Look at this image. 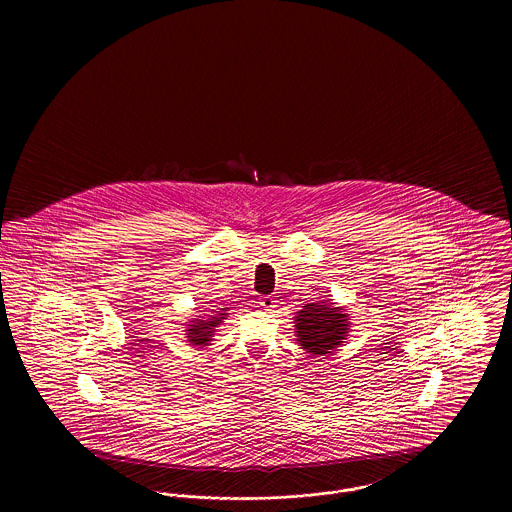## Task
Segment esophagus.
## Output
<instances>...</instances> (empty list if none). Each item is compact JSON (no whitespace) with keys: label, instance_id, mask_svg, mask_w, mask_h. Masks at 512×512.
<instances>
[{"label":"esophagus","instance_id":"esophagus-1","mask_svg":"<svg viewBox=\"0 0 512 512\" xmlns=\"http://www.w3.org/2000/svg\"><path fill=\"white\" fill-rule=\"evenodd\" d=\"M259 305H261V307H263L265 311H270V309H274V307H276V301H274V297H270V295H265V297H261Z\"/></svg>","mask_w":512,"mask_h":512}]
</instances>
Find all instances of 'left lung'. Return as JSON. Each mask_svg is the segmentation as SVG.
<instances>
[{"label": "left lung", "instance_id": "1", "mask_svg": "<svg viewBox=\"0 0 512 512\" xmlns=\"http://www.w3.org/2000/svg\"><path fill=\"white\" fill-rule=\"evenodd\" d=\"M295 330L301 347L313 355H326L341 345L349 330L347 315L334 303H309L295 317Z\"/></svg>", "mask_w": 512, "mask_h": 512}]
</instances>
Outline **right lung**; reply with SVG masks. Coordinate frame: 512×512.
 Returning <instances> with one entry per match:
<instances>
[{
	"label": "right lung",
	"mask_w": 512,
	"mask_h": 512,
	"mask_svg": "<svg viewBox=\"0 0 512 512\" xmlns=\"http://www.w3.org/2000/svg\"><path fill=\"white\" fill-rule=\"evenodd\" d=\"M220 317H211L207 320H195V324H190V330H188V340L192 341L194 345H207L211 341V336L215 332V326L220 324L222 320Z\"/></svg>",
	"instance_id": "right-lung-1"
}]
</instances>
